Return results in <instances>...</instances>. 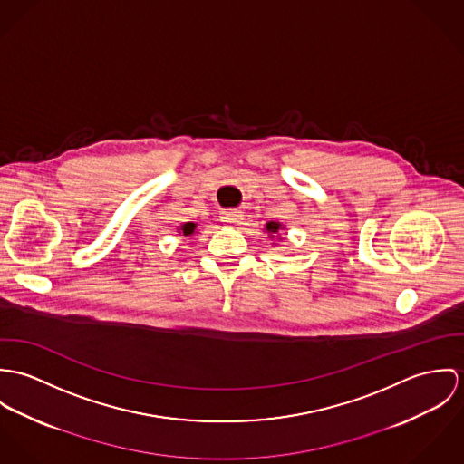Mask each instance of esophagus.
Masks as SVG:
<instances>
[{"mask_svg":"<svg viewBox=\"0 0 464 464\" xmlns=\"http://www.w3.org/2000/svg\"><path fill=\"white\" fill-rule=\"evenodd\" d=\"M242 217H244V215H242L240 209H222V213H220V220H222L224 224H229V226L240 224Z\"/></svg>","mask_w":464,"mask_h":464,"instance_id":"1","label":"esophagus"}]
</instances>
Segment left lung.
Instances as JSON below:
<instances>
[{
    "label": "left lung",
    "instance_id": "left-lung-1",
    "mask_svg": "<svg viewBox=\"0 0 464 464\" xmlns=\"http://www.w3.org/2000/svg\"><path fill=\"white\" fill-rule=\"evenodd\" d=\"M279 226H281V224H277V222H268V224H266V231H268V233H277Z\"/></svg>",
    "mask_w": 464,
    "mask_h": 464
}]
</instances>
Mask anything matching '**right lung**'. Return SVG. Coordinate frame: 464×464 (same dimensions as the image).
Wrapping results in <instances>:
<instances>
[{"mask_svg": "<svg viewBox=\"0 0 464 464\" xmlns=\"http://www.w3.org/2000/svg\"><path fill=\"white\" fill-rule=\"evenodd\" d=\"M194 229H196V224H192V222H187V224L181 226V231H183V235H187V237L192 235Z\"/></svg>", "mask_w": 464, "mask_h": 464, "instance_id": "obj_1", "label": "right lung"}]
</instances>
